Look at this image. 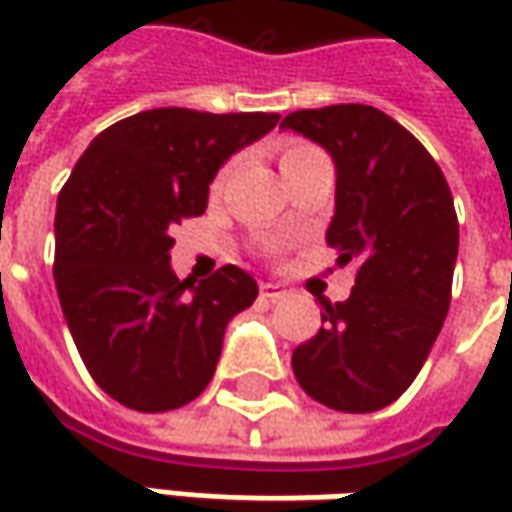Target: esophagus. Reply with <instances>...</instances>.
Listing matches in <instances>:
<instances>
[{
  "mask_svg": "<svg viewBox=\"0 0 512 512\" xmlns=\"http://www.w3.org/2000/svg\"><path fill=\"white\" fill-rule=\"evenodd\" d=\"M259 296H262L265 302H282L287 296V290L285 287L273 285V282H265V285L259 287Z\"/></svg>",
  "mask_w": 512,
  "mask_h": 512,
  "instance_id": "obj_1",
  "label": "esophagus"
}]
</instances>
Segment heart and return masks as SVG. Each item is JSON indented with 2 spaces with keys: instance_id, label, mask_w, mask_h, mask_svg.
<instances>
[{
  "instance_id": "heart-1",
  "label": "heart",
  "mask_w": 512,
  "mask_h": 512,
  "mask_svg": "<svg viewBox=\"0 0 512 512\" xmlns=\"http://www.w3.org/2000/svg\"><path fill=\"white\" fill-rule=\"evenodd\" d=\"M316 153H322V150H316L313 145H307V142H287L285 148H282V168L299 162V159H307V156H316ZM230 168H233V165H225V168L219 170V176H216V182H213V190H219V187L225 185V179L230 176Z\"/></svg>"
}]
</instances>
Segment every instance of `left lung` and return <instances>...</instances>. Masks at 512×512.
Segmentation results:
<instances>
[{"label": "left lung", "instance_id": "8db88e82", "mask_svg": "<svg viewBox=\"0 0 512 512\" xmlns=\"http://www.w3.org/2000/svg\"><path fill=\"white\" fill-rule=\"evenodd\" d=\"M282 128L336 162L327 245L356 265L347 302H322V327L293 350L310 399L342 413L396 402L419 376L444 325L459 219L442 168L396 119L370 105L296 110Z\"/></svg>", "mask_w": 512, "mask_h": 512}]
</instances>
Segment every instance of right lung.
Masks as SVG:
<instances>
[{"label": "right lung", "instance_id": "add662e5", "mask_svg": "<svg viewBox=\"0 0 512 512\" xmlns=\"http://www.w3.org/2000/svg\"><path fill=\"white\" fill-rule=\"evenodd\" d=\"M279 113L156 108L102 130L56 202L53 279L82 362L139 413L193 402L216 373L227 322L259 287L225 265L202 282L170 270V230L202 216L216 170Z\"/></svg>", "mask_w": 512, "mask_h": 512}]
</instances>
